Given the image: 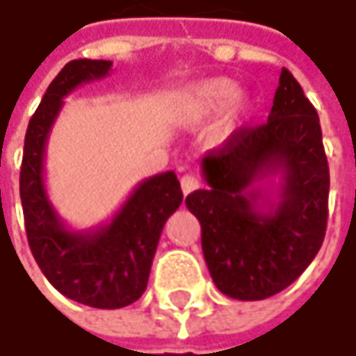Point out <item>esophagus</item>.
Masks as SVG:
<instances>
[{
    "label": "esophagus",
    "instance_id": "34e87169",
    "mask_svg": "<svg viewBox=\"0 0 356 356\" xmlns=\"http://www.w3.org/2000/svg\"><path fill=\"white\" fill-rule=\"evenodd\" d=\"M180 186H182V193H184V195H191V193H195V191L199 188L200 182L197 176H193V174H186V176H182V180H180Z\"/></svg>",
    "mask_w": 356,
    "mask_h": 356
}]
</instances>
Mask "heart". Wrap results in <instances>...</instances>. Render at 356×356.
<instances>
[{
    "instance_id": "1",
    "label": "heart",
    "mask_w": 356,
    "mask_h": 356,
    "mask_svg": "<svg viewBox=\"0 0 356 356\" xmlns=\"http://www.w3.org/2000/svg\"><path fill=\"white\" fill-rule=\"evenodd\" d=\"M238 92H240L238 81H234L232 77L200 79L193 83L184 94L182 100L184 120L191 124H199L221 112L213 129V139L217 143L227 141L238 131L244 114L248 112V100Z\"/></svg>"
}]
</instances>
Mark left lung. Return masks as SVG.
<instances>
[{
    "label": "left lung",
    "instance_id": "obj_1",
    "mask_svg": "<svg viewBox=\"0 0 356 356\" xmlns=\"http://www.w3.org/2000/svg\"><path fill=\"white\" fill-rule=\"evenodd\" d=\"M200 170L207 188L186 207L217 289L258 301L289 287L324 242L330 172L318 112L285 67L268 120L236 131ZM277 175L279 187L264 186Z\"/></svg>",
    "mask_w": 356,
    "mask_h": 356
}]
</instances>
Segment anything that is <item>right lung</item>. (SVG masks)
<instances>
[{
  "mask_svg": "<svg viewBox=\"0 0 356 356\" xmlns=\"http://www.w3.org/2000/svg\"><path fill=\"white\" fill-rule=\"evenodd\" d=\"M111 67L112 61L77 59L59 71L28 122L20 170L26 236L36 264L59 293L98 309H118L143 295L163 223L182 202L176 174L163 172L139 182L108 223L75 232L49 199L44 154L63 98L106 77Z\"/></svg>",
  "mask_w": 356,
  "mask_h": 356,
  "instance_id": "right-lung-1",
  "label": "right lung"
}]
</instances>
